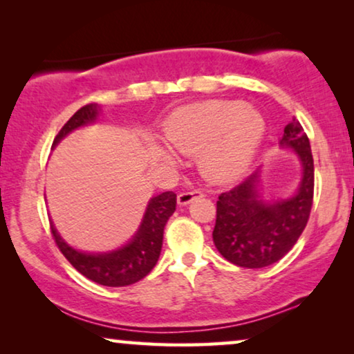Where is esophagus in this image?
Here are the masks:
<instances>
[{
    "mask_svg": "<svg viewBox=\"0 0 354 354\" xmlns=\"http://www.w3.org/2000/svg\"><path fill=\"white\" fill-rule=\"evenodd\" d=\"M203 193L200 190H188V192H182L180 195L177 196V201L180 206H185V205H190L193 200H198V198H201Z\"/></svg>",
    "mask_w": 354,
    "mask_h": 354,
    "instance_id": "34e87169",
    "label": "esophagus"
}]
</instances>
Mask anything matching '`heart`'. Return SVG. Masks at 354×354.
Returning a JSON list of instances; mask_svg holds the SVG:
<instances>
[{
	"label": "heart",
	"mask_w": 354,
	"mask_h": 354,
	"mask_svg": "<svg viewBox=\"0 0 354 354\" xmlns=\"http://www.w3.org/2000/svg\"><path fill=\"white\" fill-rule=\"evenodd\" d=\"M258 111L239 101H205L176 111L164 125L167 143L187 154L200 153V166L212 180H232L246 171L264 135ZM166 161L176 156L161 151Z\"/></svg>",
	"instance_id": "obj_1"
}]
</instances>
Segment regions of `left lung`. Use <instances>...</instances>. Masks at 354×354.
Listing matches in <instances>:
<instances>
[{
  "mask_svg": "<svg viewBox=\"0 0 354 354\" xmlns=\"http://www.w3.org/2000/svg\"><path fill=\"white\" fill-rule=\"evenodd\" d=\"M280 145L293 148L303 162V180L288 200L268 205L259 200L253 174L217 200L216 248L232 264L259 269L277 263L297 243L309 221L314 198V161L308 135L293 118Z\"/></svg>",
  "mask_w": 354,
  "mask_h": 354,
  "instance_id": "1",
  "label": "left lung"
}]
</instances>
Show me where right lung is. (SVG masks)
Instances as JSON below:
<instances>
[{"mask_svg":"<svg viewBox=\"0 0 354 354\" xmlns=\"http://www.w3.org/2000/svg\"><path fill=\"white\" fill-rule=\"evenodd\" d=\"M96 115H98L96 103L85 104L62 125L53 145H56L74 129L95 122ZM176 205L177 195L174 192H164L161 195L154 196L149 201L147 214H145L140 230L133 236V240L124 248L113 251V253H80V251L71 248L61 239L55 225L50 224V229L57 248L82 275H85L91 282L104 285V287H125V285H132L147 277L156 266L159 254H161L164 227H166L169 217L176 211Z\"/></svg>","mask_w":354,"mask_h":354,"instance_id":"add662e5","label":"right lung"}]
</instances>
